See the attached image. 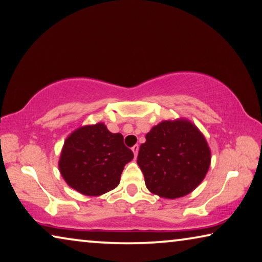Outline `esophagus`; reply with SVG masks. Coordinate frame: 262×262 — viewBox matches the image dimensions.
Segmentation results:
<instances>
[{
  "mask_svg": "<svg viewBox=\"0 0 262 262\" xmlns=\"http://www.w3.org/2000/svg\"><path fill=\"white\" fill-rule=\"evenodd\" d=\"M138 151H139V146H138V145H135V146L132 147V152H134L135 157L138 156Z\"/></svg>",
  "mask_w": 262,
  "mask_h": 262,
  "instance_id": "34e87169",
  "label": "esophagus"
}]
</instances>
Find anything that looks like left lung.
<instances>
[{
  "mask_svg": "<svg viewBox=\"0 0 262 262\" xmlns=\"http://www.w3.org/2000/svg\"><path fill=\"white\" fill-rule=\"evenodd\" d=\"M140 145L137 164L152 194L179 199L191 192L208 173L211 152L201 131L188 119L153 126Z\"/></svg>",
  "mask_w": 262,
  "mask_h": 262,
  "instance_id": "left-lung-1",
  "label": "left lung"
}]
</instances>
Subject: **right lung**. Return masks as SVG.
I'll use <instances>...</instances> for the list:
<instances>
[{"label":"right lung","instance_id":"1","mask_svg":"<svg viewBox=\"0 0 262 262\" xmlns=\"http://www.w3.org/2000/svg\"><path fill=\"white\" fill-rule=\"evenodd\" d=\"M134 153L121 134H111L103 123L85 125L67 137L59 160L63 180L73 189L98 196L115 189Z\"/></svg>","mask_w":262,"mask_h":262}]
</instances>
